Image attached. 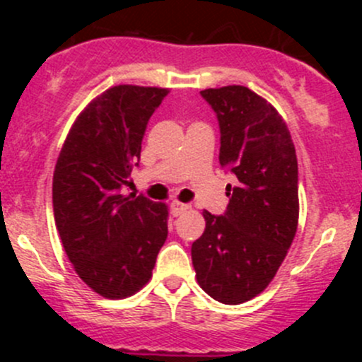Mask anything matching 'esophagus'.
I'll return each mask as SVG.
<instances>
[{
    "label": "esophagus",
    "instance_id": "34e87169",
    "mask_svg": "<svg viewBox=\"0 0 362 362\" xmlns=\"http://www.w3.org/2000/svg\"><path fill=\"white\" fill-rule=\"evenodd\" d=\"M189 210H191V204L180 203V202L171 203V214H173L175 217H178V215L185 214V211H189Z\"/></svg>",
    "mask_w": 362,
    "mask_h": 362
}]
</instances>
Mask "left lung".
Listing matches in <instances>:
<instances>
[{
	"instance_id": "obj_1",
	"label": "left lung",
	"mask_w": 362,
	"mask_h": 362,
	"mask_svg": "<svg viewBox=\"0 0 362 362\" xmlns=\"http://www.w3.org/2000/svg\"><path fill=\"white\" fill-rule=\"evenodd\" d=\"M217 113L222 166L231 168L228 210H203L206 226L192 243L199 287L224 305L261 294L286 259L298 231V159L287 124L272 103L245 86L204 89Z\"/></svg>"
}]
</instances>
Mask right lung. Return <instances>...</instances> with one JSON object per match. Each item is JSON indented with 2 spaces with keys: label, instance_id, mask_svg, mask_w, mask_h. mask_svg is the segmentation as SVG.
<instances>
[{
  "label": "right lung",
  "instance_id": "1",
  "mask_svg": "<svg viewBox=\"0 0 362 362\" xmlns=\"http://www.w3.org/2000/svg\"><path fill=\"white\" fill-rule=\"evenodd\" d=\"M170 93L120 83L73 122L52 180L54 218L64 252L87 287L108 299L136 294L152 279L168 236V204L120 194L140 159L151 115Z\"/></svg>",
  "mask_w": 362,
  "mask_h": 362
}]
</instances>
